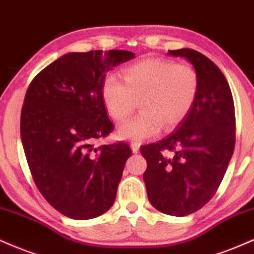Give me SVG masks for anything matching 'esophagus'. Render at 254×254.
Instances as JSON below:
<instances>
[{
    "mask_svg": "<svg viewBox=\"0 0 254 254\" xmlns=\"http://www.w3.org/2000/svg\"><path fill=\"white\" fill-rule=\"evenodd\" d=\"M130 147H132V151L134 152V153H138L139 148H140V144L139 142L133 141V142H130Z\"/></svg>",
    "mask_w": 254,
    "mask_h": 254,
    "instance_id": "esophagus-1",
    "label": "esophagus"
}]
</instances>
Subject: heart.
Here are the masks:
<instances>
[{"mask_svg": "<svg viewBox=\"0 0 254 254\" xmlns=\"http://www.w3.org/2000/svg\"><path fill=\"white\" fill-rule=\"evenodd\" d=\"M124 80L109 74L102 100L110 118L122 122L136 108L141 113L120 127L122 139L142 141L157 135L163 125L174 127L186 119L198 92V76L191 65L165 58H146L124 70Z\"/></svg>", "mask_w": 254, "mask_h": 254, "instance_id": "obj_1", "label": "heart"}]
</instances>
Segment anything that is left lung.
I'll return each mask as SVG.
<instances>
[{
	"mask_svg": "<svg viewBox=\"0 0 254 254\" xmlns=\"http://www.w3.org/2000/svg\"><path fill=\"white\" fill-rule=\"evenodd\" d=\"M168 53L193 65L197 97L174 133L140 152L147 162L144 182L151 204L187 216L207 204L221 184L234 152L235 110L227 79L209 58L190 49Z\"/></svg>",
	"mask_w": 254,
	"mask_h": 254,
	"instance_id": "obj_1",
	"label": "left lung"
}]
</instances>
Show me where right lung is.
<instances>
[{
	"mask_svg": "<svg viewBox=\"0 0 254 254\" xmlns=\"http://www.w3.org/2000/svg\"><path fill=\"white\" fill-rule=\"evenodd\" d=\"M134 58L101 50L61 57L27 89L20 132L35 186L63 215L97 217L114 203L126 160V142L95 147L114 129L102 100L107 72Z\"/></svg>",
	"mask_w": 254,
	"mask_h": 254,
	"instance_id": "obj_1",
	"label": "right lung"
}]
</instances>
